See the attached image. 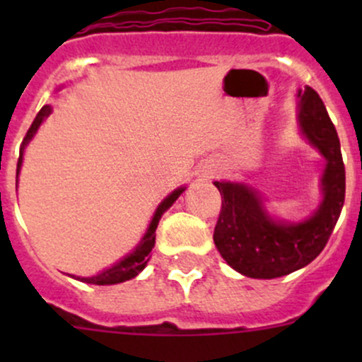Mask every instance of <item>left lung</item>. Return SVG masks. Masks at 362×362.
I'll use <instances>...</instances> for the list:
<instances>
[{"label":"left lung","mask_w":362,"mask_h":362,"mask_svg":"<svg viewBox=\"0 0 362 362\" xmlns=\"http://www.w3.org/2000/svg\"><path fill=\"white\" fill-rule=\"evenodd\" d=\"M298 98L303 133L327 160L319 210L299 224H280L266 215L250 187L214 182L222 196L215 247L231 268L250 279H276L310 264L326 247L345 202V164L337 129L312 87L299 90Z\"/></svg>","instance_id":"left-lung-1"}]
</instances>
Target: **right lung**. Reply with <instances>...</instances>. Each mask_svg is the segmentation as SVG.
Returning <instances> with one entry per match:
<instances>
[{
  "mask_svg": "<svg viewBox=\"0 0 362 362\" xmlns=\"http://www.w3.org/2000/svg\"><path fill=\"white\" fill-rule=\"evenodd\" d=\"M50 110H52V108H50L49 105H45V107H43L42 110L38 112V115H36L35 120H33L31 127H29L28 133H25V138H24V141H23V147H24L25 144H28L29 140H31L33 136H35L36 129H38L40 124L43 122V119H45V117L49 115ZM21 164H23V148H21L19 160H17V175H19ZM184 191H185V187L177 189V191L171 192V194L168 196V198L159 204V208H158V210H156L154 218H152L151 226H148L147 233H145L144 240H141L140 245H138L136 249L131 252V254L127 255V257H124L122 261L117 262V264L112 266V268L105 269V272L100 273V275L86 276V279H80V276H76V279L82 280V282H86V284H94V286H110V284H120V282H126V280L134 279V276H136L138 273H140L141 269L145 268V264H147L148 254H151L152 247H154V243H156V229H158L159 218L163 217V214L168 210V208L171 206V204L177 202V198Z\"/></svg>",
  "mask_w": 362,
  "mask_h": 362,
  "instance_id": "right-lung-1",
  "label": "right lung"
}]
</instances>
